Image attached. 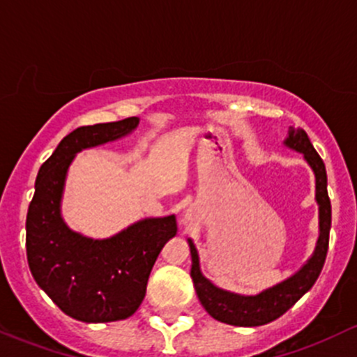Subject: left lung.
Here are the masks:
<instances>
[{"label": "left lung", "instance_id": "1", "mask_svg": "<svg viewBox=\"0 0 357 357\" xmlns=\"http://www.w3.org/2000/svg\"><path fill=\"white\" fill-rule=\"evenodd\" d=\"M289 148L303 153L307 163L313 168L316 175V201L319 204V238L313 258L307 261L294 277L275 287L264 290L258 296H237L227 292L208 282L201 275L199 258L192 242L189 241L190 255H192V277L194 289L204 310L218 321L235 326H259L280 318L287 313L290 307L304 296L314 282L318 280L321 268L325 264L326 252H328L330 225H332V204H330L328 190H326V170L325 163L316 153L310 137L303 128H290L289 137L285 141Z\"/></svg>", "mask_w": 357, "mask_h": 357}]
</instances>
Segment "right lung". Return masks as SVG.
I'll use <instances>...</instances> for the list:
<instances>
[{
    "label": "right lung",
    "mask_w": 357,
    "mask_h": 357,
    "mask_svg": "<svg viewBox=\"0 0 357 357\" xmlns=\"http://www.w3.org/2000/svg\"><path fill=\"white\" fill-rule=\"evenodd\" d=\"M137 116L70 132L39 168L25 222V248L38 285L65 314L86 323L125 319L141 306L163 245L177 234L175 216L148 218L105 241L72 232L60 216L65 175L75 153L122 137Z\"/></svg>",
    "instance_id": "obj_1"
}]
</instances>
